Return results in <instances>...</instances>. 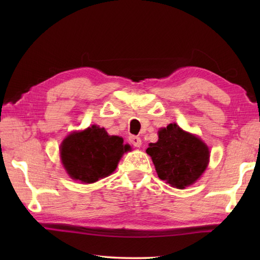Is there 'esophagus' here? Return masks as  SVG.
<instances>
[{
    "label": "esophagus",
    "instance_id": "obj_1",
    "mask_svg": "<svg viewBox=\"0 0 260 260\" xmlns=\"http://www.w3.org/2000/svg\"><path fill=\"white\" fill-rule=\"evenodd\" d=\"M129 143L135 147H141L142 145V140L137 136H131L129 137Z\"/></svg>",
    "mask_w": 260,
    "mask_h": 260
}]
</instances>
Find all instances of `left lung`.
<instances>
[{"instance_id":"left-lung-1","label":"left lung","mask_w":260,"mask_h":260,"mask_svg":"<svg viewBox=\"0 0 260 260\" xmlns=\"http://www.w3.org/2000/svg\"><path fill=\"white\" fill-rule=\"evenodd\" d=\"M146 153L158 178L176 189L197 182L208 168L210 157L206 143L175 123L158 131V141L150 143Z\"/></svg>"}]
</instances>
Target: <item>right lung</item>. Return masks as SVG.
I'll return each mask as SVG.
<instances>
[{"label":"right lung","mask_w":260,"mask_h":260,"mask_svg":"<svg viewBox=\"0 0 260 260\" xmlns=\"http://www.w3.org/2000/svg\"><path fill=\"white\" fill-rule=\"evenodd\" d=\"M119 136L96 125L69 134L60 145V157L71 179L90 184L112 174L123 154L131 151Z\"/></svg>","instance_id":"obj_1"}]
</instances>
